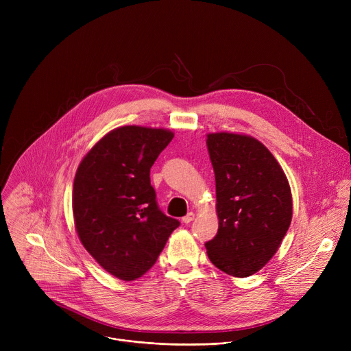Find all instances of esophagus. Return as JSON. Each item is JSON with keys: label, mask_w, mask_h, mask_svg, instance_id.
Segmentation results:
<instances>
[{"label": "esophagus", "mask_w": 351, "mask_h": 351, "mask_svg": "<svg viewBox=\"0 0 351 351\" xmlns=\"http://www.w3.org/2000/svg\"><path fill=\"white\" fill-rule=\"evenodd\" d=\"M193 219H195V213H193V212H189V213H188V215H186L185 217H183V219H182V222H183V223H186V225H188V223H191V222H192V220H193Z\"/></svg>", "instance_id": "34e87169"}]
</instances>
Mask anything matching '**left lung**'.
I'll use <instances>...</instances> for the list:
<instances>
[{
    "instance_id": "obj_1",
    "label": "left lung",
    "mask_w": 351,
    "mask_h": 351,
    "mask_svg": "<svg viewBox=\"0 0 351 351\" xmlns=\"http://www.w3.org/2000/svg\"><path fill=\"white\" fill-rule=\"evenodd\" d=\"M206 146L219 219L206 252L217 269L247 278L267 265L291 223L289 180L271 152L250 135L212 132Z\"/></svg>"
}]
</instances>
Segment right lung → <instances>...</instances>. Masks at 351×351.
Returning <instances> with one entry per match:
<instances>
[{"label": "right lung", "instance_id": "obj_1", "mask_svg": "<svg viewBox=\"0 0 351 351\" xmlns=\"http://www.w3.org/2000/svg\"><path fill=\"white\" fill-rule=\"evenodd\" d=\"M173 136L165 128L119 126L78 165L72 189L77 234L97 263L121 280H136L149 270L179 226L158 209L149 178Z\"/></svg>", "mask_w": 351, "mask_h": 351}]
</instances>
